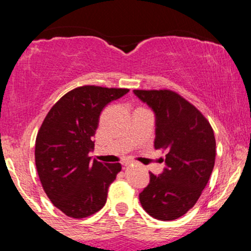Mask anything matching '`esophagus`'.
<instances>
[{"label": "esophagus", "instance_id": "1", "mask_svg": "<svg viewBox=\"0 0 251 251\" xmlns=\"http://www.w3.org/2000/svg\"><path fill=\"white\" fill-rule=\"evenodd\" d=\"M123 165H124V166H129V165H131V162H125V163H123Z\"/></svg>", "mask_w": 251, "mask_h": 251}]
</instances>
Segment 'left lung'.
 <instances>
[{
	"mask_svg": "<svg viewBox=\"0 0 251 251\" xmlns=\"http://www.w3.org/2000/svg\"><path fill=\"white\" fill-rule=\"evenodd\" d=\"M133 93L153 111L154 149L166 152L159 176L139 195L146 212L155 220L174 221L198 201L215 165L214 131L203 114L184 98L169 89Z\"/></svg>",
	"mask_w": 251,
	"mask_h": 251,
	"instance_id": "obj_1",
	"label": "left lung"
}]
</instances>
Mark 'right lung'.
Listing matches in <instances>:
<instances>
[{"instance_id": "obj_1", "label": "right lung", "mask_w": 251, "mask_h": 251, "mask_svg": "<svg viewBox=\"0 0 251 251\" xmlns=\"http://www.w3.org/2000/svg\"><path fill=\"white\" fill-rule=\"evenodd\" d=\"M126 88L82 86L68 92L43 120L35 142V164L51 203L68 217L85 218L105 205L108 186L122 165L92 160V137L107 103L128 93Z\"/></svg>"}]
</instances>
